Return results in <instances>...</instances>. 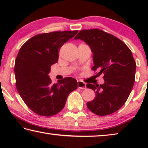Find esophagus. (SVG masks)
I'll use <instances>...</instances> for the list:
<instances>
[{
  "label": "esophagus",
  "mask_w": 148,
  "mask_h": 148,
  "mask_svg": "<svg viewBox=\"0 0 148 148\" xmlns=\"http://www.w3.org/2000/svg\"><path fill=\"white\" fill-rule=\"evenodd\" d=\"M77 87L81 89H86V84L80 80H77Z\"/></svg>",
  "instance_id": "esophagus-1"
}]
</instances>
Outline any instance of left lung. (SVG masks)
<instances>
[{
  "label": "left lung",
  "instance_id": "left-lung-1",
  "mask_svg": "<svg viewBox=\"0 0 148 148\" xmlns=\"http://www.w3.org/2000/svg\"><path fill=\"white\" fill-rule=\"evenodd\" d=\"M77 39L91 48L92 70L104 74V84H87L96 94L87 106L98 116L114 113L125 104L134 86L136 62L132 52L121 40L100 29L82 30L74 37Z\"/></svg>",
  "mask_w": 148,
  "mask_h": 148
}]
</instances>
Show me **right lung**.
Wrapping results in <instances>:
<instances>
[{
  "label": "right lung",
  "instance_id": "add662e5",
  "mask_svg": "<svg viewBox=\"0 0 148 148\" xmlns=\"http://www.w3.org/2000/svg\"><path fill=\"white\" fill-rule=\"evenodd\" d=\"M77 31H56L37 34L20 48L15 61L17 91L32 111L51 116L63 108L67 97L77 87L73 77H65L51 84L49 76L51 65L57 63L58 51Z\"/></svg>",
  "mask_w": 148,
  "mask_h": 148
}]
</instances>
